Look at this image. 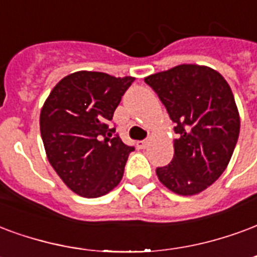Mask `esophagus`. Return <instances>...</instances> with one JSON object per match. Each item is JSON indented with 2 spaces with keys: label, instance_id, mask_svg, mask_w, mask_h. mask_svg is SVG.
I'll return each mask as SVG.
<instances>
[{
  "label": "esophagus",
  "instance_id": "34e87169",
  "mask_svg": "<svg viewBox=\"0 0 257 257\" xmlns=\"http://www.w3.org/2000/svg\"><path fill=\"white\" fill-rule=\"evenodd\" d=\"M150 143H151V140L147 139V140H140V142H138L136 146H138L139 150H144V148H147L150 146Z\"/></svg>",
  "mask_w": 257,
  "mask_h": 257
}]
</instances>
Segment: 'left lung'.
Masks as SVG:
<instances>
[{"mask_svg": "<svg viewBox=\"0 0 257 257\" xmlns=\"http://www.w3.org/2000/svg\"><path fill=\"white\" fill-rule=\"evenodd\" d=\"M165 104L178 139L174 157L158 167L159 181L193 196L225 172L240 135V113L225 77L212 68L182 64L144 77Z\"/></svg>", "mask_w": 257, "mask_h": 257, "instance_id": "8db88e82", "label": "left lung"}]
</instances>
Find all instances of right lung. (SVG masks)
Masks as SVG:
<instances>
[{"label": "right lung", "mask_w": 257, "mask_h": 257, "mask_svg": "<svg viewBox=\"0 0 257 257\" xmlns=\"http://www.w3.org/2000/svg\"><path fill=\"white\" fill-rule=\"evenodd\" d=\"M135 77L79 70L56 84L41 110V135L49 162L70 191L88 199L113 191L134 147L109 123Z\"/></svg>", "instance_id": "right-lung-1"}]
</instances>
